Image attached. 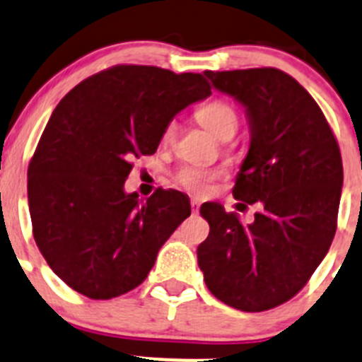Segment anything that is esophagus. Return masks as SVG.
<instances>
[{"label":"esophagus","mask_w":362,"mask_h":362,"mask_svg":"<svg viewBox=\"0 0 362 362\" xmlns=\"http://www.w3.org/2000/svg\"><path fill=\"white\" fill-rule=\"evenodd\" d=\"M190 204H192V211H194V213H197L199 208H201V201H199V199H195V197L192 199Z\"/></svg>","instance_id":"obj_1"}]
</instances>
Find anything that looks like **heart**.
<instances>
[{"label":"heart","mask_w":362,"mask_h":362,"mask_svg":"<svg viewBox=\"0 0 362 362\" xmlns=\"http://www.w3.org/2000/svg\"><path fill=\"white\" fill-rule=\"evenodd\" d=\"M197 119L211 135L216 136V139L227 132H236V127H238V113H236V110L233 108V105H229L227 101H220V99L218 101H211L208 103V105L202 106L197 112ZM174 133L175 124L170 122L165 127V142L174 139ZM215 177L216 172L208 170V168L185 167L183 170L179 172L177 183L181 185V187L188 188V190L202 194V192L208 190L209 183H211Z\"/></svg>","instance_id":"obj_1"}]
</instances>
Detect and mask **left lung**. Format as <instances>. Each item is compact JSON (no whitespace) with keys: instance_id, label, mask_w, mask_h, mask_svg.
Instances as JSON below:
<instances>
[{"instance_id":"obj_1","label":"left lung","mask_w":362,"mask_h":362,"mask_svg":"<svg viewBox=\"0 0 362 362\" xmlns=\"http://www.w3.org/2000/svg\"><path fill=\"white\" fill-rule=\"evenodd\" d=\"M204 76L245 108L250 144L233 195L259 202L261 211L243 226L238 213H226L218 202L202 204L209 235L197 247L199 268L223 304L267 311L297 295L329 252L341 154L320 106L286 72L264 67Z\"/></svg>"}]
</instances>
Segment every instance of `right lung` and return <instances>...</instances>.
Returning a JSON list of instances; mask_svg holds the SVG:
<instances>
[{"instance_id":"right-lung-1","label":"right lung","mask_w":362,"mask_h":362,"mask_svg":"<svg viewBox=\"0 0 362 362\" xmlns=\"http://www.w3.org/2000/svg\"><path fill=\"white\" fill-rule=\"evenodd\" d=\"M209 94L202 74L117 65L58 103L30 163L28 204L37 247L67 286L106 300L146 281L192 208L177 190L126 194L129 161L156 153L172 119Z\"/></svg>"}]
</instances>
